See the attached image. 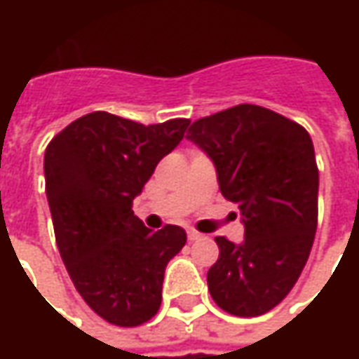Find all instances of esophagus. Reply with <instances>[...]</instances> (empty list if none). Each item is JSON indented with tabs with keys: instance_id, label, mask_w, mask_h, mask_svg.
Masks as SVG:
<instances>
[{
	"instance_id": "34e87169",
	"label": "esophagus",
	"mask_w": 359,
	"mask_h": 359,
	"mask_svg": "<svg viewBox=\"0 0 359 359\" xmlns=\"http://www.w3.org/2000/svg\"><path fill=\"white\" fill-rule=\"evenodd\" d=\"M201 238H203V233L196 231V229H189V231H187V240L189 241H198V240H201Z\"/></svg>"
}]
</instances>
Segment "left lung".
<instances>
[{
    "instance_id": "1",
    "label": "left lung",
    "mask_w": 359,
    "mask_h": 359,
    "mask_svg": "<svg viewBox=\"0 0 359 359\" xmlns=\"http://www.w3.org/2000/svg\"><path fill=\"white\" fill-rule=\"evenodd\" d=\"M187 140L212 158L219 191L245 226L238 245L215 238L210 294L231 316H262L292 292L310 257L320 186L310 133L268 107L240 104L194 121Z\"/></svg>"
}]
</instances>
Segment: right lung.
Here are the masks:
<instances>
[{
	"instance_id": "1",
	"label": "right lung",
	"mask_w": 359,
	"mask_h": 359,
	"mask_svg": "<svg viewBox=\"0 0 359 359\" xmlns=\"http://www.w3.org/2000/svg\"><path fill=\"white\" fill-rule=\"evenodd\" d=\"M187 126L184 118L144 126L93 111L46 149V194L63 264L79 296L109 324L135 327L158 313L165 266L186 245L180 226L151 231L131 205Z\"/></svg>"
}]
</instances>
